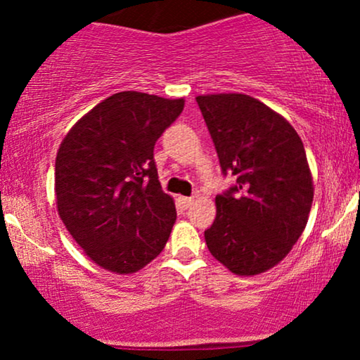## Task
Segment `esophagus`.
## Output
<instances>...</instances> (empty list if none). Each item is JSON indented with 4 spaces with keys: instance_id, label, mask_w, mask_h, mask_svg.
I'll use <instances>...</instances> for the list:
<instances>
[{
    "instance_id": "obj_1",
    "label": "esophagus",
    "mask_w": 360,
    "mask_h": 360,
    "mask_svg": "<svg viewBox=\"0 0 360 360\" xmlns=\"http://www.w3.org/2000/svg\"><path fill=\"white\" fill-rule=\"evenodd\" d=\"M177 200H179V205L181 206H183V208L186 210V208H189V206H191L193 205V198H188V196H179V198H177Z\"/></svg>"
}]
</instances>
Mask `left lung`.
<instances>
[{
    "label": "left lung",
    "instance_id": "left-lung-1",
    "mask_svg": "<svg viewBox=\"0 0 360 360\" xmlns=\"http://www.w3.org/2000/svg\"><path fill=\"white\" fill-rule=\"evenodd\" d=\"M223 174L237 184L218 194L205 232L208 250L233 274L255 276L279 264L298 242L313 203L307 152L295 128L249 94L196 96Z\"/></svg>",
    "mask_w": 360,
    "mask_h": 360
}]
</instances>
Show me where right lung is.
<instances>
[{
    "instance_id": "add662e5",
    "label": "right lung",
    "mask_w": 360,
    "mask_h": 360,
    "mask_svg": "<svg viewBox=\"0 0 360 360\" xmlns=\"http://www.w3.org/2000/svg\"><path fill=\"white\" fill-rule=\"evenodd\" d=\"M184 100L122 91L76 122L56 157L57 212L94 264L131 274L162 252L176 221L154 146Z\"/></svg>"
}]
</instances>
